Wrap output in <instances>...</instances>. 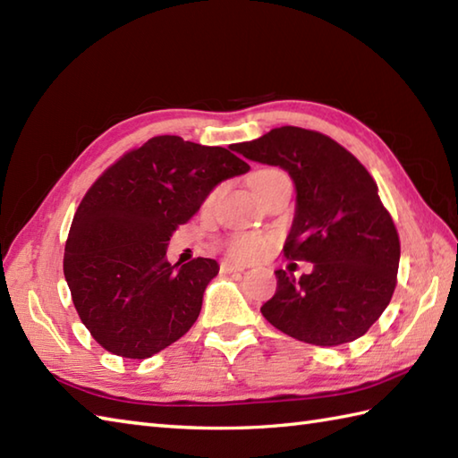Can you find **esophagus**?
I'll list each match as a JSON object with an SVG mask.
<instances>
[{
	"label": "esophagus",
	"mask_w": 458,
	"mask_h": 458,
	"mask_svg": "<svg viewBox=\"0 0 458 458\" xmlns=\"http://www.w3.org/2000/svg\"><path fill=\"white\" fill-rule=\"evenodd\" d=\"M246 267L240 264H232V261H222L220 264V271L222 274H234V271H244Z\"/></svg>",
	"instance_id": "34e87169"
}]
</instances>
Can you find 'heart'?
I'll return each mask as SVG.
<instances>
[{"mask_svg": "<svg viewBox=\"0 0 458 458\" xmlns=\"http://www.w3.org/2000/svg\"><path fill=\"white\" fill-rule=\"evenodd\" d=\"M279 171L274 169H264V171H256L250 177V184H254L259 179L271 177V174H277ZM274 246V238L269 236H261V234H250V232H240V234L230 236L226 240V251L230 258H236L242 261H251V259H259L264 258L267 251Z\"/></svg>", "mask_w": 458, "mask_h": 458, "instance_id": "heart-1", "label": "heart"}]
</instances>
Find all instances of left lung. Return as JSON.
Segmentation results:
<instances>
[{
  "label": "left lung",
  "mask_w": 458,
  "mask_h": 458,
  "mask_svg": "<svg viewBox=\"0 0 458 458\" xmlns=\"http://www.w3.org/2000/svg\"><path fill=\"white\" fill-rule=\"evenodd\" d=\"M234 149L291 174L297 208L284 254L313 264L299 279L277 269V291L261 315L281 333L317 346L366 335L390 305L400 267V236L372 174L328 135L293 125Z\"/></svg>",
  "instance_id": "left-lung-1"
}]
</instances>
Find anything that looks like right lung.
I'll return each mask as SVG.
<instances>
[{
	"instance_id": "right-lung-1",
	"label": "right lung",
	"mask_w": 458,
	"mask_h": 458,
	"mask_svg": "<svg viewBox=\"0 0 458 458\" xmlns=\"http://www.w3.org/2000/svg\"><path fill=\"white\" fill-rule=\"evenodd\" d=\"M248 171L230 149L157 135L94 181L72 218L63 269L76 313L102 348L143 360L189 333L218 264L171 266V234L220 181Z\"/></svg>"
}]
</instances>
